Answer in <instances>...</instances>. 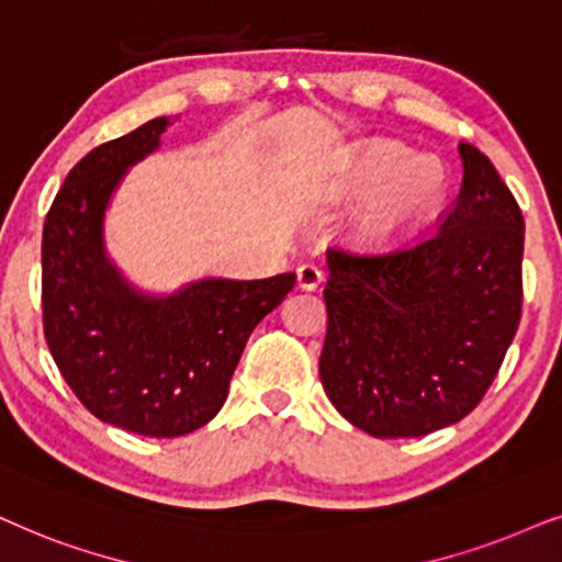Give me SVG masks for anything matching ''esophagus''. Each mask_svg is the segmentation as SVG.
<instances>
[{
	"mask_svg": "<svg viewBox=\"0 0 562 562\" xmlns=\"http://www.w3.org/2000/svg\"><path fill=\"white\" fill-rule=\"evenodd\" d=\"M297 288L301 290H316L324 280V272L316 265H301L297 267Z\"/></svg>",
	"mask_w": 562,
	"mask_h": 562,
	"instance_id": "1",
	"label": "esophagus"
}]
</instances>
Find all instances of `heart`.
<instances>
[{"mask_svg":"<svg viewBox=\"0 0 562 562\" xmlns=\"http://www.w3.org/2000/svg\"><path fill=\"white\" fill-rule=\"evenodd\" d=\"M334 192L341 203H359L349 231L362 249H393L442 211L450 169L439 156L416 154L401 140L368 138L344 156Z\"/></svg>","mask_w":562,"mask_h":562,"instance_id":"b5f03b06","label":"heart"}]
</instances>
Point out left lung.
I'll return each mask as SVG.
<instances>
[{
    "label": "left lung",
    "mask_w": 562,
    "mask_h": 562,
    "mask_svg": "<svg viewBox=\"0 0 562 562\" xmlns=\"http://www.w3.org/2000/svg\"><path fill=\"white\" fill-rule=\"evenodd\" d=\"M460 194L437 234L380 257H326L321 383L372 437L465 418L519 328L525 218L488 156L460 144Z\"/></svg>",
    "instance_id": "obj_1"
}]
</instances>
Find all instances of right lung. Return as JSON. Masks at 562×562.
<instances>
[{
  "label": "right lung",
  "mask_w": 562,
  "mask_h": 562,
  "mask_svg": "<svg viewBox=\"0 0 562 562\" xmlns=\"http://www.w3.org/2000/svg\"><path fill=\"white\" fill-rule=\"evenodd\" d=\"M169 117L89 151L43 226V328L77 398L104 424L182 437L226 403L249 336L285 301L295 274L205 277L169 295L138 290L104 246V213L133 164L161 144Z\"/></svg>",
  "instance_id": "add662e5"
}]
</instances>
